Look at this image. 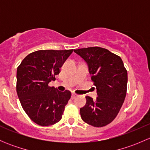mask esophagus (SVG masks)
Wrapping results in <instances>:
<instances>
[{
	"label": "esophagus",
	"instance_id": "1",
	"mask_svg": "<svg viewBox=\"0 0 150 150\" xmlns=\"http://www.w3.org/2000/svg\"><path fill=\"white\" fill-rule=\"evenodd\" d=\"M77 96V94H75V93H72V99H74L75 97Z\"/></svg>",
	"mask_w": 150,
	"mask_h": 150
}]
</instances>
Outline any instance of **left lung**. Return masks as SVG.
Segmentation results:
<instances>
[{
  "mask_svg": "<svg viewBox=\"0 0 150 150\" xmlns=\"http://www.w3.org/2000/svg\"><path fill=\"white\" fill-rule=\"evenodd\" d=\"M88 66L98 97L86 96V103L80 109L82 120L94 127L110 123L118 114L127 91L128 73L121 58L101 47L74 50Z\"/></svg>",
  "mask_w": 150,
  "mask_h": 150,
  "instance_id": "8db88e82",
  "label": "left lung"
}]
</instances>
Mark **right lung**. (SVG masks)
<instances>
[{
  "label": "right lung",
  "instance_id": "1",
  "mask_svg": "<svg viewBox=\"0 0 150 150\" xmlns=\"http://www.w3.org/2000/svg\"><path fill=\"white\" fill-rule=\"evenodd\" d=\"M73 51L39 50L28 54L17 67L16 92L22 107L30 119L41 126L59 121L71 92L50 87L60 68Z\"/></svg>",
  "mask_w": 150,
  "mask_h": 150
}]
</instances>
